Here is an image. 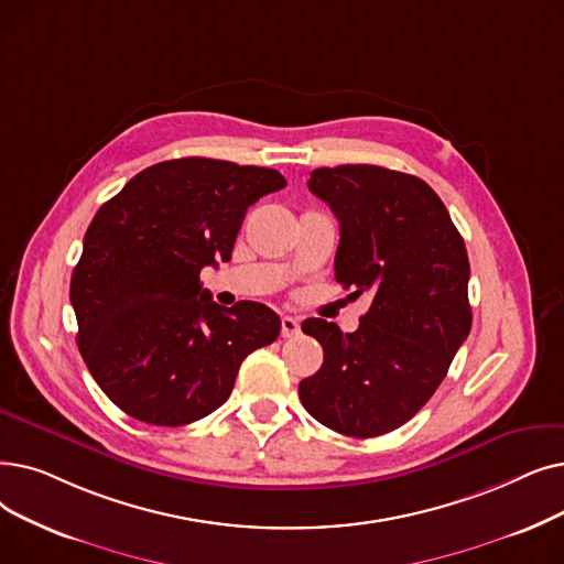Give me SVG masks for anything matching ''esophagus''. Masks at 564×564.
I'll return each mask as SVG.
<instances>
[{
  "mask_svg": "<svg viewBox=\"0 0 564 564\" xmlns=\"http://www.w3.org/2000/svg\"><path fill=\"white\" fill-rule=\"evenodd\" d=\"M297 334H300V321H297V317L283 315L281 317V336L283 338H292V336H297Z\"/></svg>",
  "mask_w": 564,
  "mask_h": 564,
  "instance_id": "esophagus-1",
  "label": "esophagus"
}]
</instances>
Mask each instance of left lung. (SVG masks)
<instances>
[{
	"mask_svg": "<svg viewBox=\"0 0 564 564\" xmlns=\"http://www.w3.org/2000/svg\"><path fill=\"white\" fill-rule=\"evenodd\" d=\"M308 188L340 224L336 281L373 302L352 334L323 317L302 323L325 361L300 382V399L332 431L382 435L426 405L470 334L468 251L443 200L414 175L317 167Z\"/></svg>",
	"mask_w": 564,
	"mask_h": 564,
	"instance_id": "left-lung-1",
	"label": "left lung"
}]
</instances>
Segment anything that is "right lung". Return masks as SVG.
<instances>
[{"label":"right lung","instance_id":"right-lung-1","mask_svg":"<svg viewBox=\"0 0 564 564\" xmlns=\"http://www.w3.org/2000/svg\"><path fill=\"white\" fill-rule=\"evenodd\" d=\"M285 180L203 156L138 173L85 232L70 276L78 348L104 394L133 420L184 426L224 405L241 361L274 343L258 302H212L200 269L228 262L243 214Z\"/></svg>","mask_w":564,"mask_h":564}]
</instances>
